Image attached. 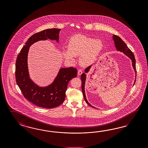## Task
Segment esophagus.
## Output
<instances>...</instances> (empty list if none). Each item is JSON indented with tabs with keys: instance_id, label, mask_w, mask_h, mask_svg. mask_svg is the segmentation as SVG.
Returning a JSON list of instances; mask_svg holds the SVG:
<instances>
[{
	"instance_id": "obj_1",
	"label": "esophagus",
	"mask_w": 148,
	"mask_h": 148,
	"mask_svg": "<svg viewBox=\"0 0 148 148\" xmlns=\"http://www.w3.org/2000/svg\"><path fill=\"white\" fill-rule=\"evenodd\" d=\"M82 73H83V71H82V69L78 70V75H81L82 74Z\"/></svg>"
}]
</instances>
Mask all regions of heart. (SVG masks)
<instances>
[{
    "label": "heart",
    "instance_id": "1",
    "mask_svg": "<svg viewBox=\"0 0 148 148\" xmlns=\"http://www.w3.org/2000/svg\"><path fill=\"white\" fill-rule=\"evenodd\" d=\"M68 47L63 50L64 56L66 59L72 60L80 55V64L88 66L96 60L103 48V44L101 40L77 34L70 38Z\"/></svg>",
    "mask_w": 148,
    "mask_h": 148
}]
</instances>
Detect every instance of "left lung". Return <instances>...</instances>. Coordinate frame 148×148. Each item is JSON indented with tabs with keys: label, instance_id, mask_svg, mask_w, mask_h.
<instances>
[{
	"label": "left lung",
	"instance_id": "obj_1",
	"mask_svg": "<svg viewBox=\"0 0 148 148\" xmlns=\"http://www.w3.org/2000/svg\"><path fill=\"white\" fill-rule=\"evenodd\" d=\"M113 39L114 40V44L116 47L117 49V50L118 51H121L123 52L125 55H127V57H129L132 60V66L134 68V69L135 70V72L137 73V71H136V60L135 58V56L133 53V52L130 50V49L127 47V44L124 42L122 40V39L120 38L119 37H118V36L114 35V34L113 36ZM91 66H89V67L86 68L85 70V72L82 74L81 76V80H82V92L83 94V96L84 98L85 101H86V103L90 106H92V108H95L94 106H92L90 104H89V102L86 100V96H85V80H86V73H88L90 70V69L91 68ZM135 78H136V76H135ZM136 82V79L135 80V83ZM134 83V84H135Z\"/></svg>",
	"mask_w": 148,
	"mask_h": 148
}]
</instances>
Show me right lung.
Instances as JSON below:
<instances>
[{
    "label": "right lung",
    "mask_w": 148,
    "mask_h": 148,
    "mask_svg": "<svg viewBox=\"0 0 148 148\" xmlns=\"http://www.w3.org/2000/svg\"><path fill=\"white\" fill-rule=\"evenodd\" d=\"M60 29L43 30L30 37L17 57L16 79L23 96L29 101L41 108L52 109L63 103L69 81L77 77L76 68H62L54 82L47 87H39L30 79L27 67V54L30 46L39 40H56L58 42Z\"/></svg>",
    "instance_id": "right-lung-1"
}]
</instances>
